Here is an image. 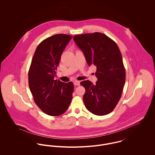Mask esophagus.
<instances>
[{
	"label": "esophagus",
	"instance_id": "34e87169",
	"mask_svg": "<svg viewBox=\"0 0 155 155\" xmlns=\"http://www.w3.org/2000/svg\"><path fill=\"white\" fill-rule=\"evenodd\" d=\"M73 83H74V85H77V86L80 85V82L78 81H74L73 82Z\"/></svg>",
	"mask_w": 155,
	"mask_h": 155
}]
</instances>
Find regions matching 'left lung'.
<instances>
[{"label":"left lung","instance_id":"left-lung-1","mask_svg":"<svg viewBox=\"0 0 155 155\" xmlns=\"http://www.w3.org/2000/svg\"><path fill=\"white\" fill-rule=\"evenodd\" d=\"M74 41L82 51L89 66L97 67L98 81H84V102L88 110L98 115L109 114L117 104L125 83V69L117 44L106 35L95 32L75 35Z\"/></svg>","mask_w":155,"mask_h":155}]
</instances>
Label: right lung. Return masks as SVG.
I'll list each match as a JSON object with an SVG mask.
<instances>
[{
	"label": "right lung",
	"mask_w": 155,
	"mask_h": 155,
	"mask_svg": "<svg viewBox=\"0 0 155 155\" xmlns=\"http://www.w3.org/2000/svg\"><path fill=\"white\" fill-rule=\"evenodd\" d=\"M72 36L57 34L38 46L28 71V85L36 105L48 115L57 116L67 110L74 85L54 80L62 52Z\"/></svg>",
	"instance_id": "1"
}]
</instances>
